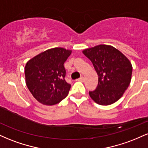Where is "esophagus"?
Instances as JSON below:
<instances>
[{"label":"esophagus","mask_w":148,"mask_h":148,"mask_svg":"<svg viewBox=\"0 0 148 148\" xmlns=\"http://www.w3.org/2000/svg\"><path fill=\"white\" fill-rule=\"evenodd\" d=\"M84 79H84V76H81V77H80L79 79H78V81H81V82H84Z\"/></svg>","instance_id":"34e87169"}]
</instances>
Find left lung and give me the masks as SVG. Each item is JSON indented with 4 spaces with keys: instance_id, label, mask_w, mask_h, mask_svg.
Segmentation results:
<instances>
[{
    "instance_id": "obj_1",
    "label": "left lung",
    "mask_w": 148,
    "mask_h": 148,
    "mask_svg": "<svg viewBox=\"0 0 148 148\" xmlns=\"http://www.w3.org/2000/svg\"><path fill=\"white\" fill-rule=\"evenodd\" d=\"M97 73L98 85L90 91V97L103 106L112 104L121 98L130 86L132 65L129 59L112 46L100 45L83 51Z\"/></svg>"
}]
</instances>
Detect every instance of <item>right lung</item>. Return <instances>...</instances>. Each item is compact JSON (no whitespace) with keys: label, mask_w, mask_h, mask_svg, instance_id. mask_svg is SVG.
<instances>
[{"label":"right lung","mask_w":148,"mask_h":148,"mask_svg":"<svg viewBox=\"0 0 148 148\" xmlns=\"http://www.w3.org/2000/svg\"><path fill=\"white\" fill-rule=\"evenodd\" d=\"M72 51L56 47L48 49L28 61L25 84L39 102L54 105L67 97L71 85L66 82L64 63Z\"/></svg>","instance_id":"right-lung-1"}]
</instances>
